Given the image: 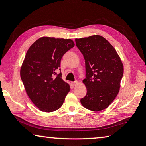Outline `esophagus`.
Masks as SVG:
<instances>
[{"mask_svg":"<svg viewBox=\"0 0 146 146\" xmlns=\"http://www.w3.org/2000/svg\"><path fill=\"white\" fill-rule=\"evenodd\" d=\"M71 84H72L73 86H76V85L78 84V82H77V81H75V82H71Z\"/></svg>","mask_w":146,"mask_h":146,"instance_id":"obj_1","label":"esophagus"}]
</instances>
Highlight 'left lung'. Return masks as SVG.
I'll return each mask as SVG.
<instances>
[{
    "mask_svg": "<svg viewBox=\"0 0 146 146\" xmlns=\"http://www.w3.org/2000/svg\"><path fill=\"white\" fill-rule=\"evenodd\" d=\"M75 42L86 63V78L82 82L87 93L80 102L93 111L105 110L119 92L123 74L122 62L113 46L102 36L76 38Z\"/></svg>",
    "mask_w": 146,
    "mask_h": 146,
    "instance_id": "obj_1",
    "label": "left lung"
}]
</instances>
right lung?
<instances>
[{
    "mask_svg": "<svg viewBox=\"0 0 146 146\" xmlns=\"http://www.w3.org/2000/svg\"><path fill=\"white\" fill-rule=\"evenodd\" d=\"M75 46L71 39L43 36L29 47L21 66V78L27 95L38 110L50 113L58 110L70 86L55 76L63 55ZM60 70V69H59Z\"/></svg>",
    "mask_w": 146,
    "mask_h": 146,
    "instance_id": "1",
    "label": "right lung"
}]
</instances>
